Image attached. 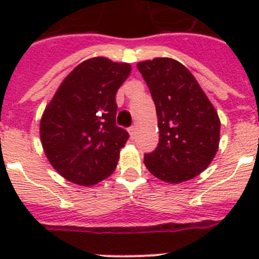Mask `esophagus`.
Returning <instances> with one entry per match:
<instances>
[{
	"instance_id": "34e87169",
	"label": "esophagus",
	"mask_w": 259,
	"mask_h": 259,
	"mask_svg": "<svg viewBox=\"0 0 259 259\" xmlns=\"http://www.w3.org/2000/svg\"><path fill=\"white\" fill-rule=\"evenodd\" d=\"M128 132H130L131 139H135V136H136V125H132V127L128 128Z\"/></svg>"
}]
</instances>
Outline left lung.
Returning <instances> with one entry per match:
<instances>
[{"instance_id": "obj_1", "label": "left lung", "mask_w": 259, "mask_h": 259, "mask_svg": "<svg viewBox=\"0 0 259 259\" xmlns=\"http://www.w3.org/2000/svg\"><path fill=\"white\" fill-rule=\"evenodd\" d=\"M137 68L154 101L159 130L157 148L144 154L146 168L163 182H187L202 172L218 150V114L180 62L154 58Z\"/></svg>"}]
</instances>
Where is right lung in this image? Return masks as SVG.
<instances>
[{"instance_id": "add662e5", "label": "right lung", "mask_w": 259, "mask_h": 259, "mask_svg": "<svg viewBox=\"0 0 259 259\" xmlns=\"http://www.w3.org/2000/svg\"><path fill=\"white\" fill-rule=\"evenodd\" d=\"M128 63L98 57L80 63L59 85L40 123L48 159L65 179L93 185L115 170L128 132L115 123L119 87Z\"/></svg>"}]
</instances>
